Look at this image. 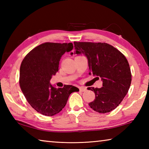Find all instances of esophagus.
I'll return each mask as SVG.
<instances>
[{"label": "esophagus", "mask_w": 149, "mask_h": 149, "mask_svg": "<svg viewBox=\"0 0 149 149\" xmlns=\"http://www.w3.org/2000/svg\"><path fill=\"white\" fill-rule=\"evenodd\" d=\"M79 90H80V91H81V92H85L87 91V88L85 87H80Z\"/></svg>", "instance_id": "34e87169"}]
</instances>
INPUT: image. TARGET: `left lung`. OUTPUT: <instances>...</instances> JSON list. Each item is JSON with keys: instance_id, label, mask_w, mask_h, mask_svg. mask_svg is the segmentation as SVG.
I'll return each mask as SVG.
<instances>
[{"instance_id": "1", "label": "left lung", "mask_w": 149, "mask_h": 149, "mask_svg": "<svg viewBox=\"0 0 149 149\" xmlns=\"http://www.w3.org/2000/svg\"><path fill=\"white\" fill-rule=\"evenodd\" d=\"M74 43L76 54L87 56L89 74L101 77L102 81L101 88L88 87L95 94L89 107L99 113L111 112L118 107L130 89L132 73L127 60L120 50L105 42Z\"/></svg>"}]
</instances>
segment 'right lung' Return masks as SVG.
Here are the masks:
<instances>
[{"instance_id": "obj_1", "label": "right lung", "mask_w": 149, "mask_h": 149, "mask_svg": "<svg viewBox=\"0 0 149 149\" xmlns=\"http://www.w3.org/2000/svg\"><path fill=\"white\" fill-rule=\"evenodd\" d=\"M74 46L72 42H45L32 49L22 62L19 86L27 101L42 115L52 116L66 104L70 95L79 89L65 85L55 88L50 84L52 76L58 71L60 58Z\"/></svg>"}]
</instances>
